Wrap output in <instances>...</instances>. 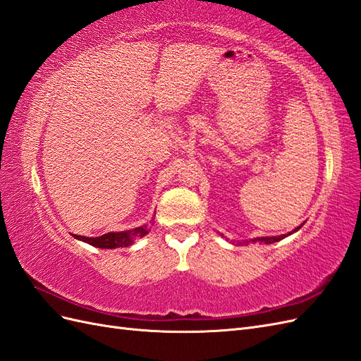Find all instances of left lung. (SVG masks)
I'll use <instances>...</instances> for the list:
<instances>
[{
  "instance_id": "1",
  "label": "left lung",
  "mask_w": 361,
  "mask_h": 361,
  "mask_svg": "<svg viewBox=\"0 0 361 361\" xmlns=\"http://www.w3.org/2000/svg\"><path fill=\"white\" fill-rule=\"evenodd\" d=\"M301 226H296V228L292 231V233H295V231H298L300 230ZM292 233H289V234H292ZM289 234H281V235H274V238H257V239H254L252 242H259V243H275V242H278V240H281V239H284V238H287V235Z\"/></svg>"
}]
</instances>
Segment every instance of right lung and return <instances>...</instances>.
<instances>
[{
  "mask_svg": "<svg viewBox=\"0 0 361 361\" xmlns=\"http://www.w3.org/2000/svg\"><path fill=\"white\" fill-rule=\"evenodd\" d=\"M148 233H149V226L143 225L127 231L102 234L99 238H85V235H77V234H74V238L78 240H83L92 246H97V248L113 250V248H126V246H130L136 239L143 238V235Z\"/></svg>",
  "mask_w": 361,
  "mask_h": 361,
  "instance_id": "right-lung-1",
  "label": "right lung"
}]
</instances>
